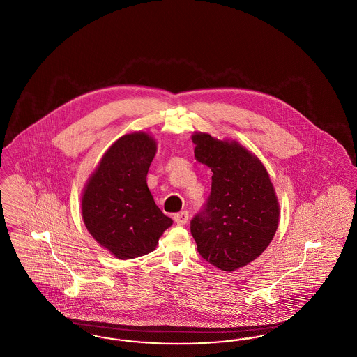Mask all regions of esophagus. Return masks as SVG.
Wrapping results in <instances>:
<instances>
[{"mask_svg": "<svg viewBox=\"0 0 357 357\" xmlns=\"http://www.w3.org/2000/svg\"><path fill=\"white\" fill-rule=\"evenodd\" d=\"M174 221L176 225L182 226V225H186L188 221V213L187 211H182V213H176L174 214Z\"/></svg>", "mask_w": 357, "mask_h": 357, "instance_id": "1", "label": "esophagus"}]
</instances>
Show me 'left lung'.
Wrapping results in <instances>:
<instances>
[{"label":"left lung","mask_w":357,"mask_h":357,"mask_svg":"<svg viewBox=\"0 0 357 357\" xmlns=\"http://www.w3.org/2000/svg\"><path fill=\"white\" fill-rule=\"evenodd\" d=\"M195 158L213 171L211 194L191 221L198 252L223 272L255 261L272 242L280 204L271 176L255 153L234 139L194 132Z\"/></svg>","instance_id":"8db88e82"}]
</instances>
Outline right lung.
<instances>
[{"label": "right lung", "instance_id": "right-lung-1", "mask_svg": "<svg viewBox=\"0 0 357 357\" xmlns=\"http://www.w3.org/2000/svg\"><path fill=\"white\" fill-rule=\"evenodd\" d=\"M156 140L144 131L120 136L91 174L82 194V215L93 239L119 259L155 250L172 225L147 186Z\"/></svg>", "mask_w": 357, "mask_h": 357}]
</instances>
